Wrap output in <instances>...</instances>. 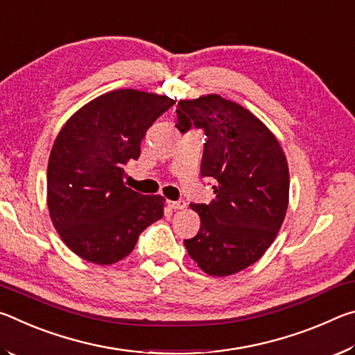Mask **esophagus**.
Here are the masks:
<instances>
[{
    "mask_svg": "<svg viewBox=\"0 0 355 355\" xmlns=\"http://www.w3.org/2000/svg\"><path fill=\"white\" fill-rule=\"evenodd\" d=\"M167 205H169V208H172V209H183V208H186V202L184 200H177V202H167Z\"/></svg>",
    "mask_w": 355,
    "mask_h": 355,
    "instance_id": "1",
    "label": "esophagus"
}]
</instances>
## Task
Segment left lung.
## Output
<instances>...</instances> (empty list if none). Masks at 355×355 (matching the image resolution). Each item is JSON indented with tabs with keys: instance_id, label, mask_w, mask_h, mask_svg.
<instances>
[{
	"instance_id": "left-lung-1",
	"label": "left lung",
	"mask_w": 355,
	"mask_h": 355,
	"mask_svg": "<svg viewBox=\"0 0 355 355\" xmlns=\"http://www.w3.org/2000/svg\"><path fill=\"white\" fill-rule=\"evenodd\" d=\"M175 127L205 131L200 173L214 182L211 203H191L200 230L184 239L203 272L236 274L260 260L277 236L290 196V172L279 141L260 119L220 95L180 100Z\"/></svg>"
}]
</instances>
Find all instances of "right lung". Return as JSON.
<instances>
[{
    "label": "right lung",
    "instance_id": "obj_1",
    "mask_svg": "<svg viewBox=\"0 0 355 355\" xmlns=\"http://www.w3.org/2000/svg\"><path fill=\"white\" fill-rule=\"evenodd\" d=\"M173 105L166 95L119 89L89 101L59 131L48 159L46 202L59 236L78 257L117 263L163 218V197L127 188L123 177L147 130Z\"/></svg>",
    "mask_w": 355,
    "mask_h": 355
}]
</instances>
